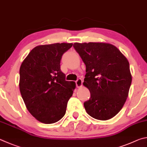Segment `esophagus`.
I'll return each instance as SVG.
<instances>
[{"mask_svg":"<svg viewBox=\"0 0 147 147\" xmlns=\"http://www.w3.org/2000/svg\"><path fill=\"white\" fill-rule=\"evenodd\" d=\"M76 86L78 87V88L81 87L82 86V84H83V81H82V79H78V80L76 81Z\"/></svg>","mask_w":147,"mask_h":147,"instance_id":"esophagus-1","label":"esophagus"}]
</instances>
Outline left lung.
<instances>
[{"label":"left lung","instance_id":"8db88e82","mask_svg":"<svg viewBox=\"0 0 147 147\" xmlns=\"http://www.w3.org/2000/svg\"><path fill=\"white\" fill-rule=\"evenodd\" d=\"M86 65L83 84L90 92L84 102L86 112L98 120L114 117L124 105L132 83L127 59L108 43L74 44Z\"/></svg>","mask_w":147,"mask_h":147}]
</instances>
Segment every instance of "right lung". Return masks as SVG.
<instances>
[{
	"label": "right lung",
	"instance_id": "add662e5",
	"mask_svg": "<svg viewBox=\"0 0 147 147\" xmlns=\"http://www.w3.org/2000/svg\"><path fill=\"white\" fill-rule=\"evenodd\" d=\"M71 43L36 46L20 66L19 88L27 109L45 124L57 122L66 113L76 83L66 81L61 70L63 54Z\"/></svg>",
	"mask_w": 147,
	"mask_h": 147
}]
</instances>
